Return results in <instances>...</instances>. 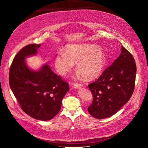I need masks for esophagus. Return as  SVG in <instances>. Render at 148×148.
<instances>
[{
  "instance_id": "esophagus-1",
  "label": "esophagus",
  "mask_w": 148,
  "mask_h": 148,
  "mask_svg": "<svg viewBox=\"0 0 148 148\" xmlns=\"http://www.w3.org/2000/svg\"><path fill=\"white\" fill-rule=\"evenodd\" d=\"M82 87V84L79 83H74V87L75 88H78Z\"/></svg>"
}]
</instances>
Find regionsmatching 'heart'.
<instances>
[{
  "label": "heart",
  "mask_w": 148,
  "mask_h": 148,
  "mask_svg": "<svg viewBox=\"0 0 148 148\" xmlns=\"http://www.w3.org/2000/svg\"><path fill=\"white\" fill-rule=\"evenodd\" d=\"M106 61L103 51L91 44H75L66 47V53L59 51L55 58V67L57 73L65 75L77 63L78 74L86 79L98 77L102 73Z\"/></svg>",
  "instance_id": "obj_1"
}]
</instances>
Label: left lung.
<instances>
[{"label": "left lung", "instance_id": "left-lung-1", "mask_svg": "<svg viewBox=\"0 0 148 148\" xmlns=\"http://www.w3.org/2000/svg\"><path fill=\"white\" fill-rule=\"evenodd\" d=\"M136 73L133 56L122 46L118 58L97 79L88 85L93 95L92 102L88 108L90 115L103 119L116 113L134 92Z\"/></svg>", "mask_w": 148, "mask_h": 148}]
</instances>
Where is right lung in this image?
Wrapping results in <instances>:
<instances>
[{"label": "right lung", "instance_id": "add662e5", "mask_svg": "<svg viewBox=\"0 0 148 148\" xmlns=\"http://www.w3.org/2000/svg\"><path fill=\"white\" fill-rule=\"evenodd\" d=\"M40 46L31 44L18 51L10 68L9 82L21 109L34 119L49 121L60 111L69 85L47 64L37 71L26 66L25 58L36 54Z\"/></svg>", "mask_w": 148, "mask_h": 148}]
</instances>
